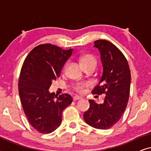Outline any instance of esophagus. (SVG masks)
Masks as SVG:
<instances>
[{
  "mask_svg": "<svg viewBox=\"0 0 151 151\" xmlns=\"http://www.w3.org/2000/svg\"><path fill=\"white\" fill-rule=\"evenodd\" d=\"M80 99H82V98H81V97H80V96H74L73 98V101H76V100H80Z\"/></svg>",
  "mask_w": 151,
  "mask_h": 151,
  "instance_id": "obj_1",
  "label": "esophagus"
}]
</instances>
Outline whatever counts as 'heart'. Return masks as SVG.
I'll return each instance as SVG.
<instances>
[{"mask_svg":"<svg viewBox=\"0 0 151 151\" xmlns=\"http://www.w3.org/2000/svg\"><path fill=\"white\" fill-rule=\"evenodd\" d=\"M80 63L82 66L86 65H91V64H96L97 65L96 58L93 55L91 54H86L84 56H82L80 59ZM87 86V84L86 83H78L74 86V89L78 93H83L84 91V87Z\"/></svg>","mask_w":151,"mask_h":151,"instance_id":"heart-1","label":"heart"}]
</instances>
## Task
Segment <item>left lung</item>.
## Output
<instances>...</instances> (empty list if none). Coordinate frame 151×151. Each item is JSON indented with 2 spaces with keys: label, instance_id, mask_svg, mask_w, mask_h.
Returning a JSON list of instances; mask_svg holds the SVG:
<instances>
[{
  "label": "left lung",
  "instance_id": "1",
  "mask_svg": "<svg viewBox=\"0 0 151 151\" xmlns=\"http://www.w3.org/2000/svg\"><path fill=\"white\" fill-rule=\"evenodd\" d=\"M100 53L103 72L98 85L92 91L96 95H106L102 104L89 100L90 107L84 119L98 129H110L119 120L127 108L131 86V71L124 55L114 45L104 40L94 42Z\"/></svg>",
  "mask_w": 151,
  "mask_h": 151
}]
</instances>
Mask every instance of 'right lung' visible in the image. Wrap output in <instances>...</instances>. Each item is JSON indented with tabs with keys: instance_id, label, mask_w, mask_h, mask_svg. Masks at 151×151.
Instances as JSON below:
<instances>
[{
	"instance_id": "add662e5",
	"label": "right lung",
	"mask_w": 151,
	"mask_h": 151,
	"mask_svg": "<svg viewBox=\"0 0 151 151\" xmlns=\"http://www.w3.org/2000/svg\"><path fill=\"white\" fill-rule=\"evenodd\" d=\"M72 52L73 49L40 45L30 51L22 65L18 82L20 101L30 124L41 133H51L60 127L62 113L73 101L69 94L55 96L49 91Z\"/></svg>"
}]
</instances>
